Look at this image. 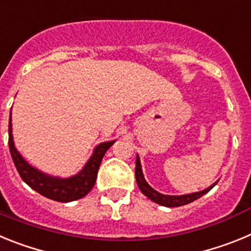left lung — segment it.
Wrapping results in <instances>:
<instances>
[{
	"instance_id": "8db88e82",
	"label": "left lung",
	"mask_w": 251,
	"mask_h": 251,
	"mask_svg": "<svg viewBox=\"0 0 251 251\" xmlns=\"http://www.w3.org/2000/svg\"><path fill=\"white\" fill-rule=\"evenodd\" d=\"M136 181L137 185H138L139 190L142 191V194L147 196L150 200H152L153 202L158 203V205L166 206V207H178V206L187 205V203L192 202V201L200 199L201 196H203L205 194H207L212 187L217 183H214L210 187L205 188L200 192H194V194H187V195H179V196H171V195H163L159 194L158 191H156L154 188L151 187L147 183V181L145 179V176H143V172H142V166L141 161H139V157L137 156L136 158Z\"/></svg>"
}]
</instances>
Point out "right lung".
<instances>
[{
	"mask_svg": "<svg viewBox=\"0 0 251 251\" xmlns=\"http://www.w3.org/2000/svg\"><path fill=\"white\" fill-rule=\"evenodd\" d=\"M115 141H109L100 143L97 146L93 152L89 161L86 162L83 170L77 172L75 176L69 177V178H60V177L50 176L41 171L36 170L35 167L30 166L19 151L15 147L12 137V123H8V147H10L11 157L13 159V163L16 166V170L24 182L27 183L32 190L39 192L40 195L48 197L50 200L59 201V202H70V201L79 200L85 195L89 194L93 188L98 175L99 166L101 163L104 154L114 143Z\"/></svg>",
	"mask_w": 251,
	"mask_h": 251,
	"instance_id": "obj_1",
	"label": "right lung"
}]
</instances>
